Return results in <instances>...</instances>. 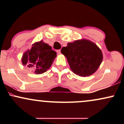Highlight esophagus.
<instances>
[{"label": "esophagus", "instance_id": "esophagus-1", "mask_svg": "<svg viewBox=\"0 0 124 124\" xmlns=\"http://www.w3.org/2000/svg\"><path fill=\"white\" fill-rule=\"evenodd\" d=\"M56 52H57L58 54H61V50H60V49H59V50H57V51H56Z\"/></svg>", "mask_w": 124, "mask_h": 124}]
</instances>
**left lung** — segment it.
<instances>
[{"label":"left lung","instance_id":"8db88e82","mask_svg":"<svg viewBox=\"0 0 124 124\" xmlns=\"http://www.w3.org/2000/svg\"><path fill=\"white\" fill-rule=\"evenodd\" d=\"M61 52L67 58L71 70L77 75L86 77L97 70L103 61V54L96 44L87 39L69 42Z\"/></svg>","mask_w":124,"mask_h":124}]
</instances>
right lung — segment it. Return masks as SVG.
Instances as JSON below:
<instances>
[{
    "instance_id": "add662e5",
    "label": "right lung",
    "mask_w": 124,
    "mask_h": 124,
    "mask_svg": "<svg viewBox=\"0 0 124 124\" xmlns=\"http://www.w3.org/2000/svg\"><path fill=\"white\" fill-rule=\"evenodd\" d=\"M56 56V52L42 41L32 44L31 49L24 53L21 61L23 65L32 69L35 74H42L50 68Z\"/></svg>"
}]
</instances>
